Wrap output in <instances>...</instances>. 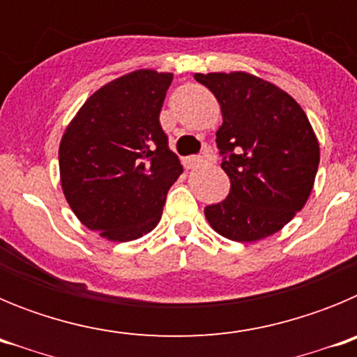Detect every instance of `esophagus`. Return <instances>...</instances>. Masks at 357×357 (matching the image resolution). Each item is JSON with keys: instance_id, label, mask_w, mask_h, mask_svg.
Segmentation results:
<instances>
[{"instance_id": "obj_1", "label": "esophagus", "mask_w": 357, "mask_h": 357, "mask_svg": "<svg viewBox=\"0 0 357 357\" xmlns=\"http://www.w3.org/2000/svg\"><path fill=\"white\" fill-rule=\"evenodd\" d=\"M209 162V155H198V157H188L185 159V164H188V168H200L204 164Z\"/></svg>"}]
</instances>
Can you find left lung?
<instances>
[{
  "label": "left lung",
  "instance_id": "obj_1",
  "mask_svg": "<svg viewBox=\"0 0 357 357\" xmlns=\"http://www.w3.org/2000/svg\"><path fill=\"white\" fill-rule=\"evenodd\" d=\"M216 96L223 123L216 143L230 178L229 197L204 209L209 225L232 241L275 234L305 206L320 146L302 107L250 73L195 75Z\"/></svg>",
  "mask_w": 357,
  "mask_h": 357
}]
</instances>
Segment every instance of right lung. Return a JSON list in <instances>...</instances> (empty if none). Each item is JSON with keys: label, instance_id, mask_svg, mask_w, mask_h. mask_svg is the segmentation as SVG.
I'll return each instance as SVG.
<instances>
[{"label": "right lung", "instance_id": "obj_1", "mask_svg": "<svg viewBox=\"0 0 357 357\" xmlns=\"http://www.w3.org/2000/svg\"><path fill=\"white\" fill-rule=\"evenodd\" d=\"M172 73L137 69L91 94L59 148L61 184L87 229L109 241L153 230L182 164L159 123Z\"/></svg>", "mask_w": 357, "mask_h": 357}]
</instances>
